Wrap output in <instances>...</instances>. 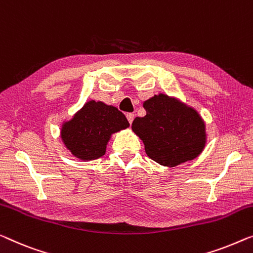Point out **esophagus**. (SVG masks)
<instances>
[{"label": "esophagus", "instance_id": "esophagus-1", "mask_svg": "<svg viewBox=\"0 0 253 253\" xmlns=\"http://www.w3.org/2000/svg\"><path fill=\"white\" fill-rule=\"evenodd\" d=\"M126 117H127V120H128V122H129V124H131V123H133V120H134V114H127L126 115Z\"/></svg>", "mask_w": 253, "mask_h": 253}]
</instances>
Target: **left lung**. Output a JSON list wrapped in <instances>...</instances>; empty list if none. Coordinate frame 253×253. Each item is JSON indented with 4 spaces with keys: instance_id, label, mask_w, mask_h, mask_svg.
<instances>
[{
    "instance_id": "8db88e82",
    "label": "left lung",
    "mask_w": 253,
    "mask_h": 253,
    "mask_svg": "<svg viewBox=\"0 0 253 253\" xmlns=\"http://www.w3.org/2000/svg\"><path fill=\"white\" fill-rule=\"evenodd\" d=\"M146 115L136 117L131 129L156 163L174 167L193 160L206 146V125L197 110L159 94L143 103Z\"/></svg>"
}]
</instances>
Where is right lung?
<instances>
[{
    "mask_svg": "<svg viewBox=\"0 0 253 253\" xmlns=\"http://www.w3.org/2000/svg\"><path fill=\"white\" fill-rule=\"evenodd\" d=\"M129 127L125 115L116 107L88 101L61 128V138L71 154L81 160H94L105 153L111 135Z\"/></svg>",
    "mask_w": 253,
    "mask_h": 253,
    "instance_id": "obj_1",
    "label": "right lung"
}]
</instances>
